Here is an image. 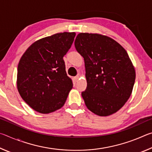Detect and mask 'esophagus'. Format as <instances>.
Returning a JSON list of instances; mask_svg holds the SVG:
<instances>
[{"instance_id": "esophagus-1", "label": "esophagus", "mask_w": 152, "mask_h": 152, "mask_svg": "<svg viewBox=\"0 0 152 152\" xmlns=\"http://www.w3.org/2000/svg\"><path fill=\"white\" fill-rule=\"evenodd\" d=\"M79 76L78 75V76H75V77H74V80H75L76 82H77V81H78V79H79Z\"/></svg>"}]
</instances>
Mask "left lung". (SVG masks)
I'll use <instances>...</instances> for the list:
<instances>
[{
  "label": "left lung",
  "mask_w": 152,
  "mask_h": 152,
  "mask_svg": "<svg viewBox=\"0 0 152 152\" xmlns=\"http://www.w3.org/2000/svg\"><path fill=\"white\" fill-rule=\"evenodd\" d=\"M74 45L85 64L87 86L82 96L86 107L101 117L115 113L127 101L135 83L127 51L112 38L97 33H79Z\"/></svg>",
  "instance_id": "left-lung-1"
}]
</instances>
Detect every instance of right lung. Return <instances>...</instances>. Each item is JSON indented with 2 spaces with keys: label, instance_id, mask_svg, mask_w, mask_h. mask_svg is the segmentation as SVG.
Returning <instances> with one entry per match:
<instances>
[{
  "label": "right lung",
  "instance_id": "right-lung-1",
  "mask_svg": "<svg viewBox=\"0 0 152 152\" xmlns=\"http://www.w3.org/2000/svg\"><path fill=\"white\" fill-rule=\"evenodd\" d=\"M76 33L64 32L42 38L31 45L17 68V89L35 111L52 113L63 106L73 83L63 60Z\"/></svg>",
  "mask_w": 152,
  "mask_h": 152
}]
</instances>
